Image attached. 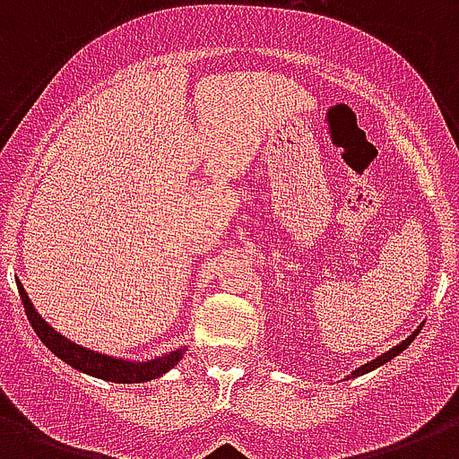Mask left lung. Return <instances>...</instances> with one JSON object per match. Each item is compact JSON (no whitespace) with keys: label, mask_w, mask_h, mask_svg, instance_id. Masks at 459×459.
I'll return each instance as SVG.
<instances>
[{"label":"left lung","mask_w":459,"mask_h":459,"mask_svg":"<svg viewBox=\"0 0 459 459\" xmlns=\"http://www.w3.org/2000/svg\"><path fill=\"white\" fill-rule=\"evenodd\" d=\"M420 329H421V327H417L415 332L410 333L408 339H403L401 343H395L394 348H388L386 353L377 355L375 360H369V362H365V365H360V368H355L353 372H351V375H348V377H362V375H368V372H372V369L381 368V365H386L388 360H394L395 355H401L403 351H405V348H408L410 343H412V341H415V336H417V333H420Z\"/></svg>","instance_id":"8db88e82"}]
</instances>
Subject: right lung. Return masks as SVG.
<instances>
[{
  "label": "right lung",
  "instance_id": "right-lung-1",
  "mask_svg": "<svg viewBox=\"0 0 459 459\" xmlns=\"http://www.w3.org/2000/svg\"><path fill=\"white\" fill-rule=\"evenodd\" d=\"M16 284L18 293H21V300H23L25 315H28V320H30L32 329L39 336V341L56 358H61L65 365H71L73 369H80L82 375L97 377V379L104 381H116V384H144V381L159 379L166 372H170L185 358L186 346H179L175 351L160 353L156 358H146V360H127V358H116V355L90 351V348L80 346L75 341L65 339L64 333L56 332L51 325H47V320H42V315L35 310L32 300L28 299L23 284L21 281H16Z\"/></svg>",
  "mask_w": 459,
  "mask_h": 459
}]
</instances>
